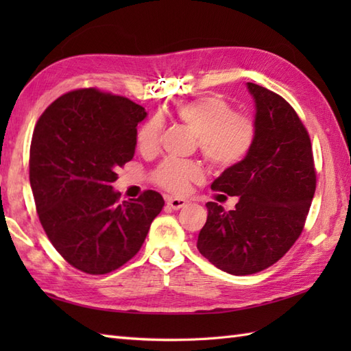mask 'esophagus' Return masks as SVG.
Here are the masks:
<instances>
[{"instance_id":"esophagus-1","label":"esophagus","mask_w":351,"mask_h":351,"mask_svg":"<svg viewBox=\"0 0 351 351\" xmlns=\"http://www.w3.org/2000/svg\"><path fill=\"white\" fill-rule=\"evenodd\" d=\"M166 202H167V206H170L171 210H181V208L187 205V200L181 197H169Z\"/></svg>"}]
</instances>
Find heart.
Listing matches in <instances>:
<instances>
[{
    "mask_svg": "<svg viewBox=\"0 0 351 351\" xmlns=\"http://www.w3.org/2000/svg\"><path fill=\"white\" fill-rule=\"evenodd\" d=\"M175 116L197 136L199 149L205 160L217 169L240 164L252 151L256 140V123L244 114H235L229 104L217 96H204L176 107ZM161 123L156 119L146 122L137 132L140 152L151 154L158 147ZM155 181L171 193H185L191 182L202 180V170L193 162L164 161L155 170Z\"/></svg>",
    "mask_w": 351,
    "mask_h": 351,
    "instance_id": "heart-1",
    "label": "heart"
}]
</instances>
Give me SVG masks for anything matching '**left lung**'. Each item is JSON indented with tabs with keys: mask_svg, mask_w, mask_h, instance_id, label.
I'll return each mask as SVG.
<instances>
[{
	"mask_svg": "<svg viewBox=\"0 0 351 351\" xmlns=\"http://www.w3.org/2000/svg\"><path fill=\"white\" fill-rule=\"evenodd\" d=\"M255 102L256 140L237 166L211 184L240 196L235 210L208 202L197 249L234 276L258 273L285 255L302 234L315 193L312 146L294 108L265 87L247 83Z\"/></svg>",
	"mask_w": 351,
	"mask_h": 351,
	"instance_id": "left-lung-1",
	"label": "left lung"
}]
</instances>
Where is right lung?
<instances>
[{"label": "right lung", "mask_w": 351, "mask_h": 351, "mask_svg": "<svg viewBox=\"0 0 351 351\" xmlns=\"http://www.w3.org/2000/svg\"><path fill=\"white\" fill-rule=\"evenodd\" d=\"M146 110L96 88L69 92L43 111L29 147V184L56 250L78 270L106 274L143 244L164 199L147 190L119 202L116 170L132 160Z\"/></svg>", "instance_id": "right-lung-1"}]
</instances>
